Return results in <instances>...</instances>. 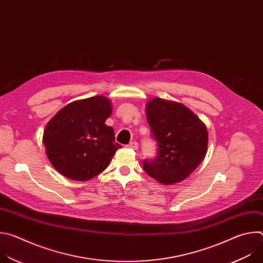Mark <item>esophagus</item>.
I'll list each match as a JSON object with an SVG mask.
<instances>
[{
    "label": "esophagus",
    "mask_w": 263,
    "mask_h": 263,
    "mask_svg": "<svg viewBox=\"0 0 263 263\" xmlns=\"http://www.w3.org/2000/svg\"><path fill=\"white\" fill-rule=\"evenodd\" d=\"M127 146L130 147V148H132V149H137V148H138V142H137V141H132V142H130Z\"/></svg>",
    "instance_id": "obj_1"
}]
</instances>
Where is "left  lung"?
I'll use <instances>...</instances> for the list:
<instances>
[{
	"instance_id": "1",
	"label": "left lung",
	"mask_w": 263,
	"mask_h": 263,
	"mask_svg": "<svg viewBox=\"0 0 263 263\" xmlns=\"http://www.w3.org/2000/svg\"><path fill=\"white\" fill-rule=\"evenodd\" d=\"M145 114L158 143V156L143 161L144 172L164 185L185 180L206 156L205 124L185 105L157 97L146 103Z\"/></svg>"
}]
</instances>
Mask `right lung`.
<instances>
[{
	"mask_svg": "<svg viewBox=\"0 0 263 263\" xmlns=\"http://www.w3.org/2000/svg\"><path fill=\"white\" fill-rule=\"evenodd\" d=\"M112 114L111 101L96 96L73 101L49 121L44 131L46 154L62 176L88 181L101 174L117 149L115 130L105 124Z\"/></svg>",
	"mask_w": 263,
	"mask_h": 263,
	"instance_id": "add662e5",
	"label": "right lung"
}]
</instances>
